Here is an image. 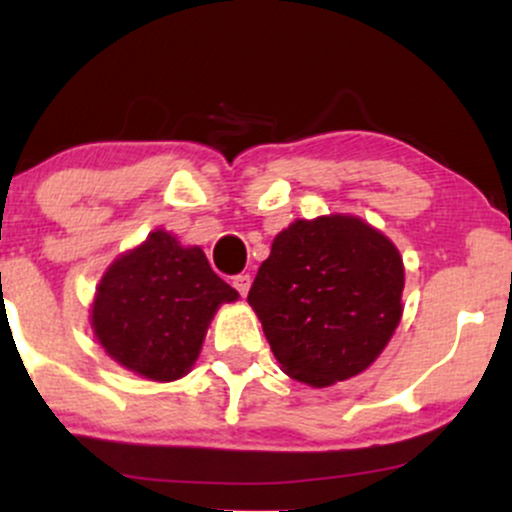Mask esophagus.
Listing matches in <instances>:
<instances>
[{
    "label": "esophagus",
    "instance_id": "obj_1",
    "mask_svg": "<svg viewBox=\"0 0 512 512\" xmlns=\"http://www.w3.org/2000/svg\"><path fill=\"white\" fill-rule=\"evenodd\" d=\"M250 274H236L233 276V286H236V291L240 293V296H245V293L250 291Z\"/></svg>",
    "mask_w": 512,
    "mask_h": 512
}]
</instances>
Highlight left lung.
I'll return each mask as SVG.
<instances>
[{
  "label": "left lung",
  "mask_w": 512,
  "mask_h": 512,
  "mask_svg": "<svg viewBox=\"0 0 512 512\" xmlns=\"http://www.w3.org/2000/svg\"><path fill=\"white\" fill-rule=\"evenodd\" d=\"M404 264L356 216L293 221L272 243L248 303L286 375L313 387L363 373L402 317Z\"/></svg>",
  "instance_id": "obj_1"
}]
</instances>
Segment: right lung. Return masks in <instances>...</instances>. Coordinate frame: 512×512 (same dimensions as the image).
I'll return each mask as SVG.
<instances>
[{
  "mask_svg": "<svg viewBox=\"0 0 512 512\" xmlns=\"http://www.w3.org/2000/svg\"><path fill=\"white\" fill-rule=\"evenodd\" d=\"M233 301L238 291L209 267L202 248H182L158 228L103 274L91 325L120 366L168 383L195 366L211 317Z\"/></svg>",
  "mask_w": 512,
  "mask_h": 512,
  "instance_id": "obj_1",
  "label": "right lung"
}]
</instances>
